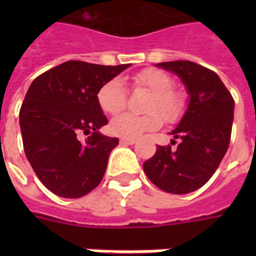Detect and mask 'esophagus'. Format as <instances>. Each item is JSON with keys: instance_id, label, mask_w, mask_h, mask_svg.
<instances>
[{"instance_id": "1", "label": "esophagus", "mask_w": 256, "mask_h": 256, "mask_svg": "<svg viewBox=\"0 0 256 256\" xmlns=\"http://www.w3.org/2000/svg\"><path fill=\"white\" fill-rule=\"evenodd\" d=\"M120 142L124 144V145H134L136 141L135 140H120Z\"/></svg>"}]
</instances>
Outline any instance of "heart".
Instances as JSON below:
<instances>
[{"label":"heart","mask_w":256,"mask_h":256,"mask_svg":"<svg viewBox=\"0 0 256 256\" xmlns=\"http://www.w3.org/2000/svg\"><path fill=\"white\" fill-rule=\"evenodd\" d=\"M134 82L136 86H145L154 92L148 104V112L152 114L144 116L121 114L115 116L110 122V132L112 135L124 140H136L142 134L161 126L162 118L160 113L170 122L176 121L181 116L182 101L176 94L172 92L174 81L170 75L160 70H145L135 76ZM125 88L120 80L108 81L98 91V104L104 112L110 115L121 112L125 106Z\"/></svg>","instance_id":"b5f03b06"}]
</instances>
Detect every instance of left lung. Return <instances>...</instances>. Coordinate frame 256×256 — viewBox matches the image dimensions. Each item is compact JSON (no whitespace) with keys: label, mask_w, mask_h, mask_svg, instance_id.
Returning <instances> with one entry per match:
<instances>
[{"label":"left lung","mask_w":256,"mask_h":256,"mask_svg":"<svg viewBox=\"0 0 256 256\" xmlns=\"http://www.w3.org/2000/svg\"><path fill=\"white\" fill-rule=\"evenodd\" d=\"M181 78L190 95L186 111L171 135L181 142L175 150L156 146L144 162L150 181L170 194H190L201 188L216 171L230 146L234 98L214 71L191 61L156 64Z\"/></svg>","instance_id":"1"}]
</instances>
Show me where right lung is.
I'll use <instances>...</instances> for the list:
<instances>
[{
	"label": "right lung",
	"mask_w": 256,
	"mask_h": 256,
	"mask_svg": "<svg viewBox=\"0 0 256 256\" xmlns=\"http://www.w3.org/2000/svg\"><path fill=\"white\" fill-rule=\"evenodd\" d=\"M128 66L66 61L30 85L20 111L24 151L55 195L81 198L100 185L118 140L100 132L108 120L98 91ZM81 132L88 135L84 143L76 138Z\"/></svg>",
	"instance_id": "right-lung-1"
}]
</instances>
